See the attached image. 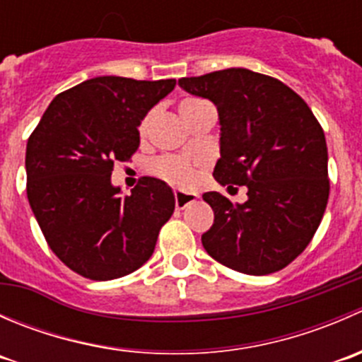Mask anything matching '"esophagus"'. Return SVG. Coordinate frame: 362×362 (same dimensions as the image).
<instances>
[{"instance_id": "esophagus-1", "label": "esophagus", "mask_w": 362, "mask_h": 362, "mask_svg": "<svg viewBox=\"0 0 362 362\" xmlns=\"http://www.w3.org/2000/svg\"><path fill=\"white\" fill-rule=\"evenodd\" d=\"M198 198V194H189V192H182V191H175V206L178 210H184L189 203L194 202Z\"/></svg>"}]
</instances>
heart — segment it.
<instances>
[{"instance_id": "heart-1", "label": "heart", "mask_w": 362, "mask_h": 362, "mask_svg": "<svg viewBox=\"0 0 362 362\" xmlns=\"http://www.w3.org/2000/svg\"><path fill=\"white\" fill-rule=\"evenodd\" d=\"M208 103V101L199 100V98H187L180 103V113L184 117V120L191 115L202 105ZM145 127H147V120H141L140 122V133H145ZM198 166L199 164L191 158H185V156H159L151 163V171L160 180L168 182V184L175 185V187L187 189L198 178Z\"/></svg>"}]
</instances>
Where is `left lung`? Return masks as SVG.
Returning <instances> with one entry per match:
<instances>
[{"instance_id":"8db88e82","label":"left lung","mask_w":362,"mask_h":362,"mask_svg":"<svg viewBox=\"0 0 362 362\" xmlns=\"http://www.w3.org/2000/svg\"><path fill=\"white\" fill-rule=\"evenodd\" d=\"M178 83L217 107L215 180L249 189L243 204L204 192L215 215L202 236L204 250L247 275L286 268L312 242L329 199L322 126L291 87L250 69H221Z\"/></svg>"}]
</instances>
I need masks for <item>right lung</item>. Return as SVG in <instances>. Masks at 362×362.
I'll return each mask as SVG.
<instances>
[{"instance_id":"add662e5","label":"right lung","mask_w":362,"mask_h":362,"mask_svg":"<svg viewBox=\"0 0 362 362\" xmlns=\"http://www.w3.org/2000/svg\"><path fill=\"white\" fill-rule=\"evenodd\" d=\"M177 80L96 76L49 105L25 147L28 199L50 250L78 275L112 280L148 261L175 210L163 180L120 196L113 163L140 147L138 126Z\"/></svg>"}]
</instances>
